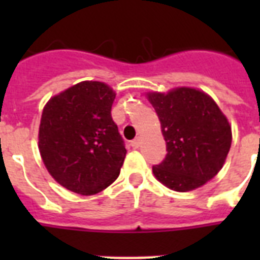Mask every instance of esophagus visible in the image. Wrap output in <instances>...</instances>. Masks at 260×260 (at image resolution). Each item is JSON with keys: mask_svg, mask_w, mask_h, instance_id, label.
<instances>
[{"mask_svg": "<svg viewBox=\"0 0 260 260\" xmlns=\"http://www.w3.org/2000/svg\"><path fill=\"white\" fill-rule=\"evenodd\" d=\"M131 146L134 147V148H139V147H140V138H136L134 140V142H132V144H131Z\"/></svg>", "mask_w": 260, "mask_h": 260, "instance_id": "34e87169", "label": "esophagus"}]
</instances>
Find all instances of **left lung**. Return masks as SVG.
<instances>
[{
	"mask_svg": "<svg viewBox=\"0 0 260 260\" xmlns=\"http://www.w3.org/2000/svg\"><path fill=\"white\" fill-rule=\"evenodd\" d=\"M167 146L155 178L174 191H190L214 178L225 163L232 143L226 116L209 94L178 86L167 93L148 91Z\"/></svg>",
	"mask_w": 260,
	"mask_h": 260,
	"instance_id": "8db88e82",
	"label": "left lung"
}]
</instances>
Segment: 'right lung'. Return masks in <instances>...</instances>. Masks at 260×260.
Instances as JSON below:
<instances>
[{
  "label": "right lung",
  "instance_id": "right-lung-1",
  "mask_svg": "<svg viewBox=\"0 0 260 260\" xmlns=\"http://www.w3.org/2000/svg\"><path fill=\"white\" fill-rule=\"evenodd\" d=\"M109 85L83 81L48 100L39 126V151L59 185L93 196L117 179L126 150L110 116Z\"/></svg>",
  "mask_w": 260,
  "mask_h": 260
}]
</instances>
